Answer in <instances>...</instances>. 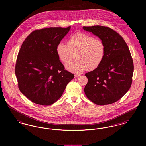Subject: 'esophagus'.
<instances>
[{"label": "esophagus", "mask_w": 146, "mask_h": 146, "mask_svg": "<svg viewBox=\"0 0 146 146\" xmlns=\"http://www.w3.org/2000/svg\"><path fill=\"white\" fill-rule=\"evenodd\" d=\"M80 76V74H75L74 75V76L75 77H79V76Z\"/></svg>", "instance_id": "34e87169"}]
</instances>
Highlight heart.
Wrapping results in <instances>:
<instances>
[{
  "instance_id": "heart-1",
  "label": "heart",
  "mask_w": 146,
  "mask_h": 146,
  "mask_svg": "<svg viewBox=\"0 0 146 146\" xmlns=\"http://www.w3.org/2000/svg\"><path fill=\"white\" fill-rule=\"evenodd\" d=\"M68 45L61 42L58 44L56 52L64 64L71 62L76 55L77 60L68 64L66 68L73 73H81L87 70L96 68L103 61L106 53L104 42L95 39L90 35L77 32L68 40Z\"/></svg>"
}]
</instances>
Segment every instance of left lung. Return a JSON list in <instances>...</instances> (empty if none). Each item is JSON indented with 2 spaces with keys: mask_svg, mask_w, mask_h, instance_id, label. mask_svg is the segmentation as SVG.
<instances>
[{
  "mask_svg": "<svg viewBox=\"0 0 146 146\" xmlns=\"http://www.w3.org/2000/svg\"><path fill=\"white\" fill-rule=\"evenodd\" d=\"M104 42V59L96 69L86 73L84 88L87 97L97 105L115 102L128 91L132 84L133 63L123 38L111 28L94 26L83 27Z\"/></svg>",
  "mask_w": 146,
  "mask_h": 146,
  "instance_id": "obj_1",
  "label": "left lung"
}]
</instances>
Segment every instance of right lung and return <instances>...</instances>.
Listing matches in <instances>:
<instances>
[{
    "label": "right lung",
    "instance_id": "obj_1",
    "mask_svg": "<svg viewBox=\"0 0 146 146\" xmlns=\"http://www.w3.org/2000/svg\"><path fill=\"white\" fill-rule=\"evenodd\" d=\"M70 29V26L35 30L21 46L15 74L20 90L35 104H54L74 78V74L64 70L56 52L58 44Z\"/></svg>",
    "mask_w": 146,
    "mask_h": 146
}]
</instances>
